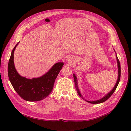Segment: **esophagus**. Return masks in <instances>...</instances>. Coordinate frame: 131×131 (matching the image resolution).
<instances>
[{"label":"esophagus","instance_id":"34e87169","mask_svg":"<svg viewBox=\"0 0 131 131\" xmlns=\"http://www.w3.org/2000/svg\"><path fill=\"white\" fill-rule=\"evenodd\" d=\"M67 61L68 62V63H71V62L72 61V59L71 58H68L67 59H66Z\"/></svg>","mask_w":131,"mask_h":131}]
</instances>
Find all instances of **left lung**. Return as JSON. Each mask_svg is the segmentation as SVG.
Returning <instances> with one entry per match:
<instances>
[{"label":"left lung","instance_id":"1","mask_svg":"<svg viewBox=\"0 0 131 131\" xmlns=\"http://www.w3.org/2000/svg\"><path fill=\"white\" fill-rule=\"evenodd\" d=\"M115 51V50H114ZM116 53V60H117V67H118V78L117 80V81L116 82V84L115 85V86H114V88H113L112 90L110 91L109 92H108L107 94H106L104 97H102V98L98 100H95V101H88L86 100L85 99H84V98H83V96L81 94V93L79 90V86H78V80H77V78L76 77L74 74H73V78H74V82H75V88H76L77 92L78 93V94L80 95V97H81L82 99H84L85 101H86V102L90 103V104H100V103L104 102L105 101H106L107 99H108L109 98V97L113 94V93L115 92L116 89L117 88V86H118V83L120 81V78H121V65H120V62L118 60V58L117 57V56L116 52H115Z\"/></svg>","mask_w":131,"mask_h":131}]
</instances>
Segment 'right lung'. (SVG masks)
I'll use <instances>...</instances> for the list:
<instances>
[{"label": "right lung", "instance_id": "right-lung-1", "mask_svg": "<svg viewBox=\"0 0 131 131\" xmlns=\"http://www.w3.org/2000/svg\"><path fill=\"white\" fill-rule=\"evenodd\" d=\"M18 42L13 49L8 64V75L10 83L20 97L28 101H38L47 97L51 92L55 79L64 63L59 62L39 78L27 79L17 72L14 61V53Z\"/></svg>", "mask_w": 131, "mask_h": 131}]
</instances>
